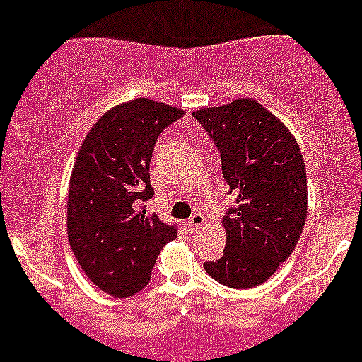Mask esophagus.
<instances>
[{
    "instance_id": "obj_1",
    "label": "esophagus",
    "mask_w": 362,
    "mask_h": 362,
    "mask_svg": "<svg viewBox=\"0 0 362 362\" xmlns=\"http://www.w3.org/2000/svg\"><path fill=\"white\" fill-rule=\"evenodd\" d=\"M205 218L200 215V213H195V215H192L191 218H189L187 221V226L191 230H194V233H197V230L202 229L205 226Z\"/></svg>"
}]
</instances>
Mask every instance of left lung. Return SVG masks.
<instances>
[{"label": "left lung", "instance_id": "left-lung-1", "mask_svg": "<svg viewBox=\"0 0 362 362\" xmlns=\"http://www.w3.org/2000/svg\"><path fill=\"white\" fill-rule=\"evenodd\" d=\"M197 118L221 153L235 206L223 218L226 247L204 268L230 288L269 279L292 255L308 215L306 167L292 132L252 98L200 107Z\"/></svg>", "mask_w": 362, "mask_h": 362}]
</instances>
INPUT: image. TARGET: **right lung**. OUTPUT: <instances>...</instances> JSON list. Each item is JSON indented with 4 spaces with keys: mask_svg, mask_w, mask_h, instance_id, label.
<instances>
[{
    "mask_svg": "<svg viewBox=\"0 0 362 362\" xmlns=\"http://www.w3.org/2000/svg\"><path fill=\"white\" fill-rule=\"evenodd\" d=\"M186 112L147 98L109 109L76 153L69 181L67 237L94 286L115 298L138 293L175 226L147 215L152 199L149 163L160 132Z\"/></svg>",
    "mask_w": 362,
    "mask_h": 362,
    "instance_id": "obj_1",
    "label": "right lung"
}]
</instances>
